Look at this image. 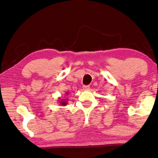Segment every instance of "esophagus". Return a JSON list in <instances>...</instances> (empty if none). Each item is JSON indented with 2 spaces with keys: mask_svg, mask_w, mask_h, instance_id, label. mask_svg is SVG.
I'll return each mask as SVG.
<instances>
[{
  "mask_svg": "<svg viewBox=\"0 0 158 158\" xmlns=\"http://www.w3.org/2000/svg\"><path fill=\"white\" fill-rule=\"evenodd\" d=\"M82 88H83V89H84V90H88V89H89V85H84V86H83Z\"/></svg>",
  "mask_w": 158,
  "mask_h": 158,
  "instance_id": "1",
  "label": "esophagus"
}]
</instances>
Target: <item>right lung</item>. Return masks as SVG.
I'll list each match as a JSON object with an SVG mask.
<instances>
[{
    "mask_svg": "<svg viewBox=\"0 0 158 158\" xmlns=\"http://www.w3.org/2000/svg\"><path fill=\"white\" fill-rule=\"evenodd\" d=\"M66 95H69V93H66ZM59 100L58 102H59V105L61 106H66L67 105V102L68 99H62L61 98H58Z\"/></svg>",
    "mask_w": 158,
    "mask_h": 158,
    "instance_id": "right-lung-1",
    "label": "right lung"
}]
</instances>
